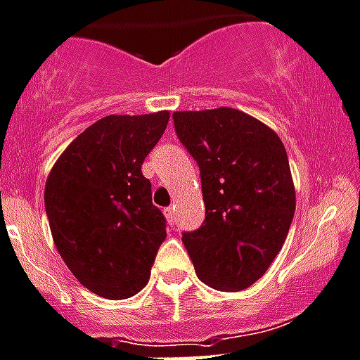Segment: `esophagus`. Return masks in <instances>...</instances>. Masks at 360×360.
Wrapping results in <instances>:
<instances>
[{
  "label": "esophagus",
  "mask_w": 360,
  "mask_h": 360,
  "mask_svg": "<svg viewBox=\"0 0 360 360\" xmlns=\"http://www.w3.org/2000/svg\"><path fill=\"white\" fill-rule=\"evenodd\" d=\"M164 214H166L167 222H169V224H174V222H176V217H174V207L164 208Z\"/></svg>",
  "instance_id": "34e87169"
}]
</instances>
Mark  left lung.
<instances>
[{"mask_svg":"<svg viewBox=\"0 0 360 360\" xmlns=\"http://www.w3.org/2000/svg\"><path fill=\"white\" fill-rule=\"evenodd\" d=\"M173 123L200 167L205 221L182 233L198 277L226 292L249 288L281 251L295 214L285 145L231 108L176 111Z\"/></svg>","mask_w":360,"mask_h":360,"instance_id":"left-lung-1","label":"left lung"}]
</instances>
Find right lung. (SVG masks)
<instances>
[{
	"label": "right lung",
	"instance_id": "add662e5",
	"mask_svg": "<svg viewBox=\"0 0 360 360\" xmlns=\"http://www.w3.org/2000/svg\"><path fill=\"white\" fill-rule=\"evenodd\" d=\"M169 112L98 120L67 146L46 182V214L58 252L84 288L122 300L146 286L166 217L141 166Z\"/></svg>",
	"mask_w": 360,
	"mask_h": 360
}]
</instances>
